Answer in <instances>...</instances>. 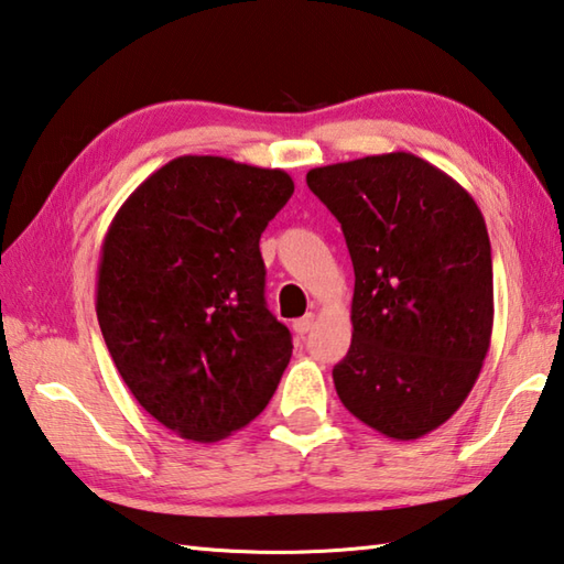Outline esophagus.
<instances>
[{
  "instance_id": "34e87169",
  "label": "esophagus",
  "mask_w": 564,
  "mask_h": 564,
  "mask_svg": "<svg viewBox=\"0 0 564 564\" xmlns=\"http://www.w3.org/2000/svg\"><path fill=\"white\" fill-rule=\"evenodd\" d=\"M315 319H317L315 313H307V315H303L301 319H295L293 329H295L297 335H307V333H311V329L315 327Z\"/></svg>"
}]
</instances>
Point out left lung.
<instances>
[{
	"label": "left lung",
	"mask_w": 564,
	"mask_h": 564,
	"mask_svg": "<svg viewBox=\"0 0 564 564\" xmlns=\"http://www.w3.org/2000/svg\"><path fill=\"white\" fill-rule=\"evenodd\" d=\"M355 267L351 345L333 369L347 411L391 440L449 421L494 327L491 245L455 178L408 151L307 171Z\"/></svg>",
	"instance_id": "1"
}]
</instances>
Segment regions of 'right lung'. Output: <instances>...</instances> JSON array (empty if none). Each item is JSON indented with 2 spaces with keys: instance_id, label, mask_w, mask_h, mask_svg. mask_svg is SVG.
I'll return each mask as SVG.
<instances>
[{
  "instance_id": "obj_1",
  "label": "right lung",
  "mask_w": 564,
  "mask_h": 564,
  "mask_svg": "<svg viewBox=\"0 0 564 564\" xmlns=\"http://www.w3.org/2000/svg\"><path fill=\"white\" fill-rule=\"evenodd\" d=\"M293 187L281 169L178 156L107 229L95 303L105 345L143 411L183 440L217 443L249 425L289 367L259 239Z\"/></svg>"
}]
</instances>
